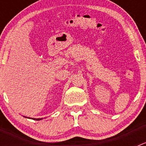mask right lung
<instances>
[{
  "instance_id": "obj_1",
  "label": "right lung",
  "mask_w": 146,
  "mask_h": 146,
  "mask_svg": "<svg viewBox=\"0 0 146 146\" xmlns=\"http://www.w3.org/2000/svg\"><path fill=\"white\" fill-rule=\"evenodd\" d=\"M42 118H33V120H36V121H40V120H42Z\"/></svg>"
}]
</instances>
